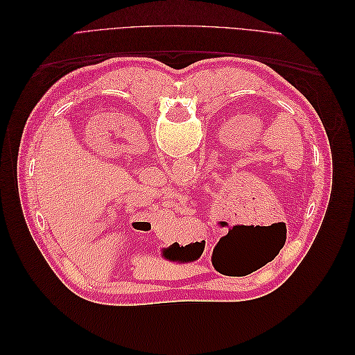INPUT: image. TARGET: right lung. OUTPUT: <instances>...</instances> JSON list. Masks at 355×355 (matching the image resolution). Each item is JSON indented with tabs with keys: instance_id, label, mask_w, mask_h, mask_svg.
I'll return each instance as SVG.
<instances>
[{
	"instance_id": "add662e5",
	"label": "right lung",
	"mask_w": 355,
	"mask_h": 355,
	"mask_svg": "<svg viewBox=\"0 0 355 355\" xmlns=\"http://www.w3.org/2000/svg\"><path fill=\"white\" fill-rule=\"evenodd\" d=\"M182 249H184V247H182Z\"/></svg>"
}]
</instances>
